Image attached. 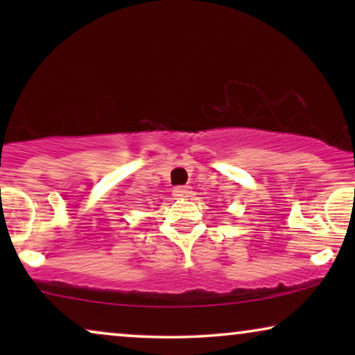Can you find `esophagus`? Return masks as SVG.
<instances>
[{
    "label": "esophagus",
    "mask_w": 355,
    "mask_h": 355,
    "mask_svg": "<svg viewBox=\"0 0 355 355\" xmlns=\"http://www.w3.org/2000/svg\"><path fill=\"white\" fill-rule=\"evenodd\" d=\"M191 193H192V191L189 186H178L173 189V196L176 198H187V197H191Z\"/></svg>",
    "instance_id": "34e87169"
}]
</instances>
